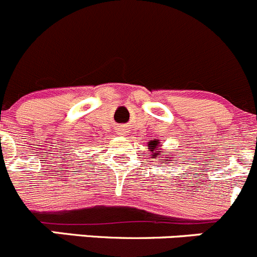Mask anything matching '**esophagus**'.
<instances>
[{
  "label": "esophagus",
  "instance_id": "obj_1",
  "mask_svg": "<svg viewBox=\"0 0 257 257\" xmlns=\"http://www.w3.org/2000/svg\"><path fill=\"white\" fill-rule=\"evenodd\" d=\"M119 134H121V133H120V132H119Z\"/></svg>",
  "mask_w": 257,
  "mask_h": 257
}]
</instances>
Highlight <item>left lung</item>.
I'll return each mask as SVG.
<instances>
[{
  "label": "left lung",
  "mask_w": 257,
  "mask_h": 257,
  "mask_svg": "<svg viewBox=\"0 0 257 257\" xmlns=\"http://www.w3.org/2000/svg\"><path fill=\"white\" fill-rule=\"evenodd\" d=\"M160 146L161 145H160V142H158L157 140H153L148 143V147H150V150H151V156H152V157L165 158L166 161H169L170 157H166L167 153H165L164 151L161 150V147H160ZM164 164H166V162H164Z\"/></svg>",
  "instance_id": "left-lung-1"
}]
</instances>
